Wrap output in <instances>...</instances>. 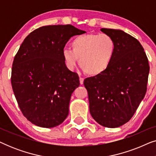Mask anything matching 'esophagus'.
I'll return each mask as SVG.
<instances>
[{"instance_id": "obj_1", "label": "esophagus", "mask_w": 156, "mask_h": 156, "mask_svg": "<svg viewBox=\"0 0 156 156\" xmlns=\"http://www.w3.org/2000/svg\"><path fill=\"white\" fill-rule=\"evenodd\" d=\"M80 84H83V83H84V78L80 77Z\"/></svg>"}]
</instances>
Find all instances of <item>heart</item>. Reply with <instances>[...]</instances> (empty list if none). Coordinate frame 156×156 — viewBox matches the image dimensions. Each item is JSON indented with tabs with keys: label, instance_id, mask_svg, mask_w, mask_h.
Wrapping results in <instances>:
<instances>
[{
	"label": "heart",
	"instance_id": "heart-1",
	"mask_svg": "<svg viewBox=\"0 0 156 156\" xmlns=\"http://www.w3.org/2000/svg\"><path fill=\"white\" fill-rule=\"evenodd\" d=\"M72 50L65 49L62 57L67 67L73 69L77 63L85 74L99 76L109 67L116 52V42L106 34H86L72 40Z\"/></svg>",
	"mask_w": 156,
	"mask_h": 156
}]
</instances>
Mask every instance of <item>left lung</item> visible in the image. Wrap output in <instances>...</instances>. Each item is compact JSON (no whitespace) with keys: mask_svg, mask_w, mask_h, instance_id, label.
Listing matches in <instances>:
<instances>
[{"mask_svg":"<svg viewBox=\"0 0 156 156\" xmlns=\"http://www.w3.org/2000/svg\"><path fill=\"white\" fill-rule=\"evenodd\" d=\"M101 31L114 40L116 52L108 69L85 79L84 85L93 119L103 126L116 128L132 118L144 98L150 67L137 39L120 30Z\"/></svg>","mask_w":156,"mask_h":156,"instance_id":"left-lung-1","label":"left lung"}]
</instances>
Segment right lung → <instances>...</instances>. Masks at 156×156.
<instances>
[{"mask_svg":"<svg viewBox=\"0 0 156 156\" xmlns=\"http://www.w3.org/2000/svg\"><path fill=\"white\" fill-rule=\"evenodd\" d=\"M86 32L72 25L42 26L25 37L14 57L11 84L23 116L32 123L52 128L69 114L72 94L79 76L66 67L65 44Z\"/></svg>","mask_w":156,"mask_h":156,"instance_id":"obj_1","label":"right lung"}]
</instances>
